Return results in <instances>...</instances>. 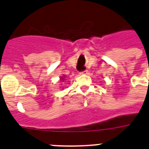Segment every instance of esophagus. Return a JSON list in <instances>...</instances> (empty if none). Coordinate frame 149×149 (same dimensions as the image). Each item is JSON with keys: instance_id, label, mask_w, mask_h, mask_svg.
<instances>
[{"instance_id": "34e87169", "label": "esophagus", "mask_w": 149, "mask_h": 149, "mask_svg": "<svg viewBox=\"0 0 149 149\" xmlns=\"http://www.w3.org/2000/svg\"><path fill=\"white\" fill-rule=\"evenodd\" d=\"M87 72H88V70H84L80 72V74H87Z\"/></svg>"}]
</instances>
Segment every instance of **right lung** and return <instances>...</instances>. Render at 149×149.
<instances>
[{
	"label": "right lung",
	"mask_w": 149,
	"mask_h": 149,
	"mask_svg": "<svg viewBox=\"0 0 149 149\" xmlns=\"http://www.w3.org/2000/svg\"><path fill=\"white\" fill-rule=\"evenodd\" d=\"M60 79H61V80H63V77H61V78H60Z\"/></svg>",
	"instance_id": "1"
}]
</instances>
